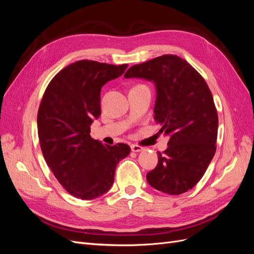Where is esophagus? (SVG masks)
Listing matches in <instances>:
<instances>
[{"mask_svg":"<svg viewBox=\"0 0 254 254\" xmlns=\"http://www.w3.org/2000/svg\"><path fill=\"white\" fill-rule=\"evenodd\" d=\"M130 147H131V150L134 151V152H139V151H142V150H143V147H141L140 145L132 144L131 146H130Z\"/></svg>","mask_w":254,"mask_h":254,"instance_id":"obj_1","label":"esophagus"}]
</instances>
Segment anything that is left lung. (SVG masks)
<instances>
[{"mask_svg":"<svg viewBox=\"0 0 254 254\" xmlns=\"http://www.w3.org/2000/svg\"><path fill=\"white\" fill-rule=\"evenodd\" d=\"M125 78H144L157 90L155 120L171 135L158 152V165L146 176L158 190L180 195L202 178L216 151L218 115L205 80L187 60L163 55L132 65Z\"/></svg>","mask_w":254,"mask_h":254,"instance_id":"left-lung-1","label":"left lung"}]
</instances>
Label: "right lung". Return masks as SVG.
<instances>
[{
	"mask_svg": "<svg viewBox=\"0 0 254 254\" xmlns=\"http://www.w3.org/2000/svg\"><path fill=\"white\" fill-rule=\"evenodd\" d=\"M128 64L79 60L57 73L45 89L37 125L48 166L66 191L90 200L108 191L115 167L130 153L127 144L103 145L90 126L101 111V90Z\"/></svg>",
	"mask_w": 254,
	"mask_h": 254,
	"instance_id": "1",
	"label": "right lung"
}]
</instances>
